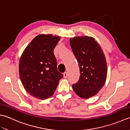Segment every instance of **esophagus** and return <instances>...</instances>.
<instances>
[{"instance_id": "1", "label": "esophagus", "mask_w": 130, "mask_h": 130, "mask_svg": "<svg viewBox=\"0 0 130 130\" xmlns=\"http://www.w3.org/2000/svg\"><path fill=\"white\" fill-rule=\"evenodd\" d=\"M68 76V74L67 72H65L63 73V77H64L65 78H67Z\"/></svg>"}]
</instances>
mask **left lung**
Listing matches in <instances>:
<instances>
[{"label":"left lung","mask_w":130,"mask_h":130,"mask_svg":"<svg viewBox=\"0 0 130 130\" xmlns=\"http://www.w3.org/2000/svg\"><path fill=\"white\" fill-rule=\"evenodd\" d=\"M70 45L78 61L80 78L72 88L82 98L96 94L105 84L107 65L103 51L92 37L78 36L70 38Z\"/></svg>","instance_id":"8db88e82"}]
</instances>
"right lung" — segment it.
Here are the masks:
<instances>
[{"instance_id":"add662e5","label":"right lung","mask_w":130,"mask_h":130,"mask_svg":"<svg viewBox=\"0 0 130 130\" xmlns=\"http://www.w3.org/2000/svg\"><path fill=\"white\" fill-rule=\"evenodd\" d=\"M59 36L41 34L35 37L22 54L19 74L23 86L30 95L45 99L54 94L63 75L57 69L54 49Z\"/></svg>"}]
</instances>
